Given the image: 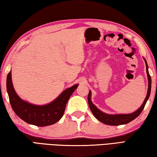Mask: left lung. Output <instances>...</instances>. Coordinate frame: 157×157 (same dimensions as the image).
<instances>
[{"instance_id":"left-lung-1","label":"left lung","mask_w":157,"mask_h":157,"mask_svg":"<svg viewBox=\"0 0 157 157\" xmlns=\"http://www.w3.org/2000/svg\"><path fill=\"white\" fill-rule=\"evenodd\" d=\"M145 60V65H146V72H147V79H148V89L146 98L144 100V102L139 109L138 110L134 111V113H129V114H115V115H111V114L105 113L95 107V106L93 104L91 100V92L89 91V94L88 95V102L89 105L91 109V112L94 114V116L96 118L98 121H100L101 123H104L105 124H108V125H121V124H124L127 123H129V122L134 120L135 118H137L138 116L140 115V113L142 112V111L145 107V105L147 102V100L150 97V92H151V84H152V80H151V77L149 74L148 71V66L147 63L146 62L145 58H143Z\"/></svg>"}]
</instances>
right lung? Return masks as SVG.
Returning <instances> with one entry per match:
<instances>
[{
  "label": "right lung",
  "mask_w": 157,
  "mask_h": 157,
  "mask_svg": "<svg viewBox=\"0 0 157 157\" xmlns=\"http://www.w3.org/2000/svg\"><path fill=\"white\" fill-rule=\"evenodd\" d=\"M78 84L63 91L59 97L46 105H35L21 100L17 94L12 81V72L7 76V91L12 109L21 119L26 123L39 127L56 123L62 118L68 100Z\"/></svg>",
  "instance_id": "1"
}]
</instances>
